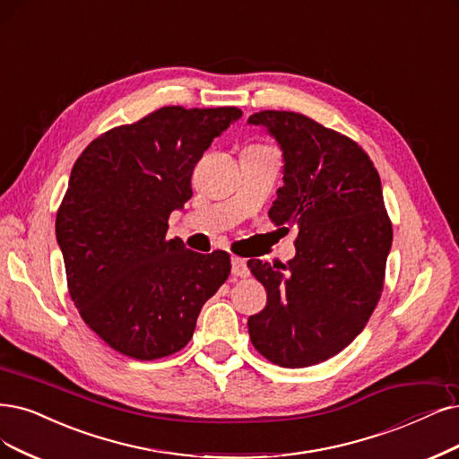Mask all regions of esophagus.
Returning <instances> with one entry per match:
<instances>
[{"instance_id": "1", "label": "esophagus", "mask_w": 459, "mask_h": 459, "mask_svg": "<svg viewBox=\"0 0 459 459\" xmlns=\"http://www.w3.org/2000/svg\"><path fill=\"white\" fill-rule=\"evenodd\" d=\"M232 276L236 278H247L249 276V268L247 263L240 257H232Z\"/></svg>"}]
</instances>
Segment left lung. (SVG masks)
Segmentation results:
<instances>
[{"label":"left lung","instance_id":"8db88e82","mask_svg":"<svg viewBox=\"0 0 459 459\" xmlns=\"http://www.w3.org/2000/svg\"><path fill=\"white\" fill-rule=\"evenodd\" d=\"M247 123L266 126L283 151V186L268 217L299 229L287 264L247 261L266 290L249 338L274 365H317L365 329L384 290L394 229L380 176L361 145L302 113L266 109Z\"/></svg>","mask_w":459,"mask_h":459}]
</instances>
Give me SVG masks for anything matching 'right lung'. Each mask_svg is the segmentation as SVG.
Here are the masks:
<instances>
[{"label": "right lung", "mask_w": 459, "mask_h": 459, "mask_svg": "<svg viewBox=\"0 0 459 459\" xmlns=\"http://www.w3.org/2000/svg\"><path fill=\"white\" fill-rule=\"evenodd\" d=\"M238 108L166 106L104 132L75 160L56 213L70 297L108 346L132 359L172 355L230 274L225 251L200 255L168 238L193 196L191 176Z\"/></svg>", "instance_id": "add662e5"}]
</instances>
